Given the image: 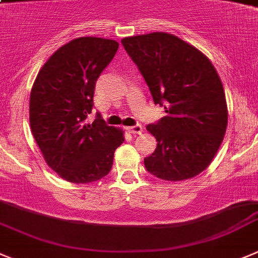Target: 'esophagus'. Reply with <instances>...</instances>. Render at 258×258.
I'll return each mask as SVG.
<instances>
[{"instance_id": "obj_1", "label": "esophagus", "mask_w": 258, "mask_h": 258, "mask_svg": "<svg viewBox=\"0 0 258 258\" xmlns=\"http://www.w3.org/2000/svg\"><path fill=\"white\" fill-rule=\"evenodd\" d=\"M129 132H131L132 134H142V132H143V126H142L141 124H137L134 125V126L129 127Z\"/></svg>"}]
</instances>
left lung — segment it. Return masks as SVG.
I'll return each instance as SVG.
<instances>
[{
  "label": "left lung",
  "instance_id": "left-lung-1",
  "mask_svg": "<svg viewBox=\"0 0 258 258\" xmlns=\"http://www.w3.org/2000/svg\"><path fill=\"white\" fill-rule=\"evenodd\" d=\"M156 105L166 116L147 131L157 141L145 158L148 172L180 181L206 170L223 142L228 107L220 77L200 49L162 32L122 38Z\"/></svg>",
  "mask_w": 258,
  "mask_h": 258
}]
</instances>
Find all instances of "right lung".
<instances>
[{"label":"right lung","mask_w":258,"mask_h":258,"mask_svg":"<svg viewBox=\"0 0 258 258\" xmlns=\"http://www.w3.org/2000/svg\"><path fill=\"white\" fill-rule=\"evenodd\" d=\"M119 48L112 39H73L46 61L30 92L32 133L49 167L70 183L84 184L110 172L124 132L101 115L86 119L93 107L96 82Z\"/></svg>","instance_id":"obj_1"}]
</instances>
